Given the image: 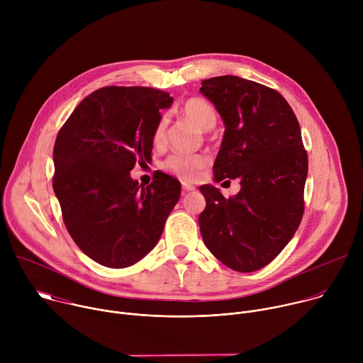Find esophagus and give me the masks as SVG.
I'll list each match as a JSON object with an SVG mask.
<instances>
[{
  "mask_svg": "<svg viewBox=\"0 0 363 363\" xmlns=\"http://www.w3.org/2000/svg\"><path fill=\"white\" fill-rule=\"evenodd\" d=\"M182 189L185 191V192H191V191H195V186L192 185V184H188V182H184L182 184Z\"/></svg>",
  "mask_w": 363,
  "mask_h": 363,
  "instance_id": "obj_1",
  "label": "esophagus"
}]
</instances>
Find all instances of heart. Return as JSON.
Segmentation results:
<instances>
[{
  "label": "heart",
  "instance_id": "heart-1",
  "mask_svg": "<svg viewBox=\"0 0 363 363\" xmlns=\"http://www.w3.org/2000/svg\"><path fill=\"white\" fill-rule=\"evenodd\" d=\"M179 113L194 122L202 130H210L217 123V112L210 101H206L201 97L188 99L179 109ZM167 129H168V119L162 116L152 133V143L161 147L167 142ZM208 164V158L203 155H181L175 153L165 161L164 167L174 175L181 179H194L196 174Z\"/></svg>",
  "mask_w": 363,
  "mask_h": 363
}]
</instances>
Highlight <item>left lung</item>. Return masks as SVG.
Returning a JSON list of instances; mask_svg holds the SVG:
<instances>
[{"mask_svg":"<svg viewBox=\"0 0 363 363\" xmlns=\"http://www.w3.org/2000/svg\"><path fill=\"white\" fill-rule=\"evenodd\" d=\"M199 91L220 113L225 132L214 179L240 178L241 189L224 198L202 185V240L218 260L241 273L260 270L293 238L303 217L307 153L300 125L276 90L238 76L202 80Z\"/></svg>","mask_w":363,"mask_h":363,"instance_id":"1","label":"left lung"}]
</instances>
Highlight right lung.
I'll use <instances>...</instances> for the list:
<instances>
[{"mask_svg": "<svg viewBox=\"0 0 363 363\" xmlns=\"http://www.w3.org/2000/svg\"><path fill=\"white\" fill-rule=\"evenodd\" d=\"M174 103L152 87L99 89L84 97L60 129L53 189L77 247L93 262L125 269L158 244L181 196V184L160 174L146 188L132 179L150 161L161 109Z\"/></svg>", "mask_w": 363, "mask_h": 363, "instance_id": "obj_1", "label": "right lung"}]
</instances>
